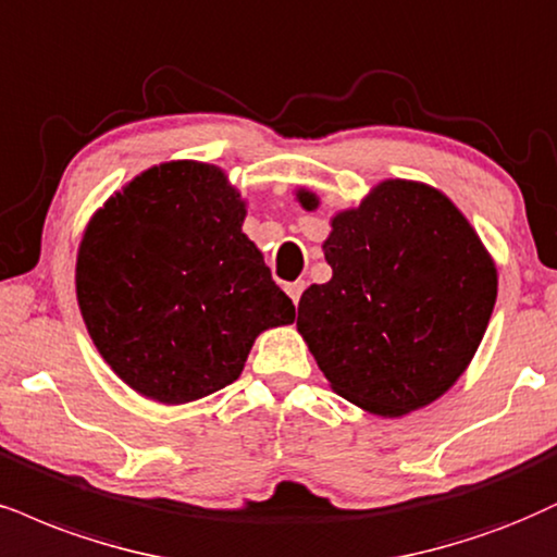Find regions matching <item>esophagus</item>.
<instances>
[{
	"instance_id": "esophagus-1",
	"label": "esophagus",
	"mask_w": 557,
	"mask_h": 557,
	"mask_svg": "<svg viewBox=\"0 0 557 557\" xmlns=\"http://www.w3.org/2000/svg\"><path fill=\"white\" fill-rule=\"evenodd\" d=\"M301 292H305V281H294V284H286V294H289L294 305H299Z\"/></svg>"
}]
</instances>
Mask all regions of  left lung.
<instances>
[{"label": "left lung", "instance_id": "left-lung-1", "mask_svg": "<svg viewBox=\"0 0 557 557\" xmlns=\"http://www.w3.org/2000/svg\"><path fill=\"white\" fill-rule=\"evenodd\" d=\"M307 211L318 196L301 188ZM333 278L299 299L297 331L335 393L374 416L434 403L475 356L498 294L496 265L436 188L384 181L333 216Z\"/></svg>", "mask_w": 557, "mask_h": 557}]
</instances>
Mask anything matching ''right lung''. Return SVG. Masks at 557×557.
I'll list each match as a JSON object with an SVG mask.
<instances>
[{
	"instance_id": "right-lung-1",
	"label": "right lung",
	"mask_w": 557,
	"mask_h": 557,
	"mask_svg": "<svg viewBox=\"0 0 557 557\" xmlns=\"http://www.w3.org/2000/svg\"><path fill=\"white\" fill-rule=\"evenodd\" d=\"M243 222L245 201L222 170L190 160L149 168L89 219L82 320L139 395L181 405L216 393L243 374L260 333L294 322Z\"/></svg>"
}]
</instances>
